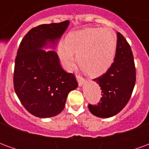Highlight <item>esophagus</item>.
I'll list each match as a JSON object with an SVG mask.
<instances>
[{
	"label": "esophagus",
	"mask_w": 149,
	"mask_h": 149,
	"mask_svg": "<svg viewBox=\"0 0 149 149\" xmlns=\"http://www.w3.org/2000/svg\"><path fill=\"white\" fill-rule=\"evenodd\" d=\"M76 77H77V82H78V84L80 85V86H81L82 84H83V83H84V79L81 76H80V75H76Z\"/></svg>",
	"instance_id": "34e87169"
}]
</instances>
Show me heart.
<instances>
[{"label": "heart", "mask_w": 149, "mask_h": 149, "mask_svg": "<svg viewBox=\"0 0 149 149\" xmlns=\"http://www.w3.org/2000/svg\"><path fill=\"white\" fill-rule=\"evenodd\" d=\"M116 39L112 31L86 29L68 34L65 43L58 48V54L66 68L73 65L74 56L78 65L91 76H99L111 67L114 61Z\"/></svg>", "instance_id": "1"}]
</instances>
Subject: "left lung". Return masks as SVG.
Returning <instances> with one entry per match:
<instances>
[{
    "label": "left lung",
    "mask_w": 149,
    "mask_h": 149,
    "mask_svg": "<svg viewBox=\"0 0 149 149\" xmlns=\"http://www.w3.org/2000/svg\"><path fill=\"white\" fill-rule=\"evenodd\" d=\"M94 81L102 91V97L97 105L88 104V109L94 116L101 118L113 116L130 100L136 83V67L131 47L121 33H117L114 62Z\"/></svg>",
    "instance_id": "8db88e82"
}]
</instances>
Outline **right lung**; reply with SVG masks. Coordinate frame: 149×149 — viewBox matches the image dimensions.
<instances>
[{
    "label": "right lung",
    "instance_id": "right-lung-1",
    "mask_svg": "<svg viewBox=\"0 0 149 149\" xmlns=\"http://www.w3.org/2000/svg\"><path fill=\"white\" fill-rule=\"evenodd\" d=\"M69 21L40 24L33 28L21 40L15 59L13 85L24 109L40 118L58 115L65 106L68 93L78 86L73 73L65 72L54 51L40 48L54 42Z\"/></svg>",
    "mask_w": 149,
    "mask_h": 149
}]
</instances>
